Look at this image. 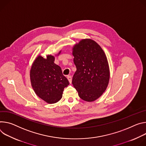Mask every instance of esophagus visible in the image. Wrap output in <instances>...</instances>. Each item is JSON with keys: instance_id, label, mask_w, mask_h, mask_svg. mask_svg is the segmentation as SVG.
<instances>
[{"instance_id": "1", "label": "esophagus", "mask_w": 146, "mask_h": 146, "mask_svg": "<svg viewBox=\"0 0 146 146\" xmlns=\"http://www.w3.org/2000/svg\"><path fill=\"white\" fill-rule=\"evenodd\" d=\"M67 79H68V80H69L70 83L71 84V82H72V77H71V75H68V76H67Z\"/></svg>"}]
</instances>
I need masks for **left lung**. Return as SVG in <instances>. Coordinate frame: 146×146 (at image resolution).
<instances>
[{"label": "left lung", "mask_w": 146, "mask_h": 146, "mask_svg": "<svg viewBox=\"0 0 146 146\" xmlns=\"http://www.w3.org/2000/svg\"><path fill=\"white\" fill-rule=\"evenodd\" d=\"M76 67L72 84L82 100L93 102L105 92L110 79V70L106 54L93 40H80L73 48Z\"/></svg>", "instance_id": "1"}]
</instances>
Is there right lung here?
<instances>
[{
    "label": "right lung",
    "instance_id": "1",
    "mask_svg": "<svg viewBox=\"0 0 146 146\" xmlns=\"http://www.w3.org/2000/svg\"><path fill=\"white\" fill-rule=\"evenodd\" d=\"M51 55L44 58L39 56L32 65L30 78L35 93L47 103H55L62 98L64 89L69 85L60 66Z\"/></svg>",
    "mask_w": 146,
    "mask_h": 146
}]
</instances>
